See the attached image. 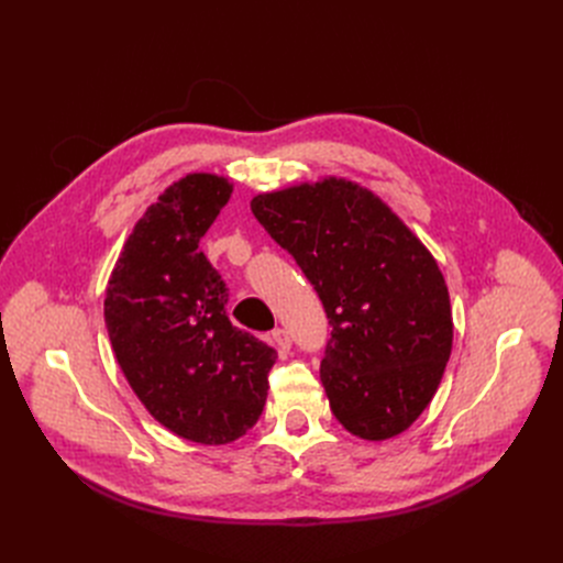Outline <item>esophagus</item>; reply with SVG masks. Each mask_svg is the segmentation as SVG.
I'll return each instance as SVG.
<instances>
[{"instance_id": "esophagus-1", "label": "esophagus", "mask_w": 563, "mask_h": 563, "mask_svg": "<svg viewBox=\"0 0 563 563\" xmlns=\"http://www.w3.org/2000/svg\"><path fill=\"white\" fill-rule=\"evenodd\" d=\"M271 336H273V343L277 345V351H282V353H286V351H288V347H290V336H288V332H286V330L275 328Z\"/></svg>"}]
</instances>
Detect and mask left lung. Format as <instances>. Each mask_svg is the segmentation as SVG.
I'll return each mask as SVG.
<instances>
[{"label": "left lung", "mask_w": 563, "mask_h": 563, "mask_svg": "<svg viewBox=\"0 0 563 563\" xmlns=\"http://www.w3.org/2000/svg\"><path fill=\"white\" fill-rule=\"evenodd\" d=\"M250 206L325 307L320 383L339 423L371 442L408 431L433 400L453 341L433 254L378 195L345 178L290 185Z\"/></svg>", "instance_id": "left-lung-1"}]
</instances>
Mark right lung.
I'll use <instances>...</instances> for the list:
<instances>
[{
	"mask_svg": "<svg viewBox=\"0 0 563 563\" xmlns=\"http://www.w3.org/2000/svg\"><path fill=\"white\" fill-rule=\"evenodd\" d=\"M233 183L187 174L146 208L104 290V325L132 391L172 433L229 444L258 421L277 351L227 316V284L199 240Z\"/></svg>",
	"mask_w": 563,
	"mask_h": 563,
	"instance_id": "1",
	"label": "right lung"
}]
</instances>
